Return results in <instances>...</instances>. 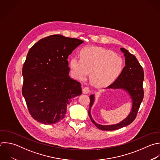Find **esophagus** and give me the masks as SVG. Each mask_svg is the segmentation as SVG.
<instances>
[{
    "label": "esophagus",
    "mask_w": 160,
    "mask_h": 160,
    "mask_svg": "<svg viewBox=\"0 0 160 160\" xmlns=\"http://www.w3.org/2000/svg\"><path fill=\"white\" fill-rule=\"evenodd\" d=\"M90 92H91V90L89 87H84L82 89V92L84 94H88V93H89Z\"/></svg>",
    "instance_id": "1"
}]
</instances>
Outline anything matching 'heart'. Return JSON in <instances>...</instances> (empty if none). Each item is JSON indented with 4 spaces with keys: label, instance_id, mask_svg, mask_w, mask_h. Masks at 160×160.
<instances>
[{
    "label": "heart",
    "instance_id": "1",
    "mask_svg": "<svg viewBox=\"0 0 160 160\" xmlns=\"http://www.w3.org/2000/svg\"><path fill=\"white\" fill-rule=\"evenodd\" d=\"M72 74L84 79L89 72L91 82L105 86L112 82L122 71V59L112 51L97 47H86L80 51V59L73 57L69 62Z\"/></svg>",
    "mask_w": 160,
    "mask_h": 160
}]
</instances>
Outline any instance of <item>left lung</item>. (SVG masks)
I'll return each mask as SVG.
<instances>
[{"label": "left lung", "mask_w": 160, "mask_h": 160, "mask_svg": "<svg viewBox=\"0 0 160 160\" xmlns=\"http://www.w3.org/2000/svg\"><path fill=\"white\" fill-rule=\"evenodd\" d=\"M121 51L125 57L126 66L116 81L107 88L114 89H122L126 91L132 99V109L127 118L118 124L112 125L99 124L93 120L91 114V108L94 101V95H91L88 114L92 122L98 129L101 130H116L131 124L137 116L140 104L144 97L142 88V82L144 80L143 69L133 54L129 53L124 48H121Z\"/></svg>", "instance_id": "left-lung-1"}]
</instances>
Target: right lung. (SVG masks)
Here are the masks:
<instances>
[{
    "mask_svg": "<svg viewBox=\"0 0 160 160\" xmlns=\"http://www.w3.org/2000/svg\"><path fill=\"white\" fill-rule=\"evenodd\" d=\"M83 42L52 35L39 40L29 51L22 68V93L29 113L38 122H59L74 98L81 94V83L69 76L68 58Z\"/></svg>",
    "mask_w": 160,
    "mask_h": 160,
    "instance_id": "1",
    "label": "right lung"
}]
</instances>
